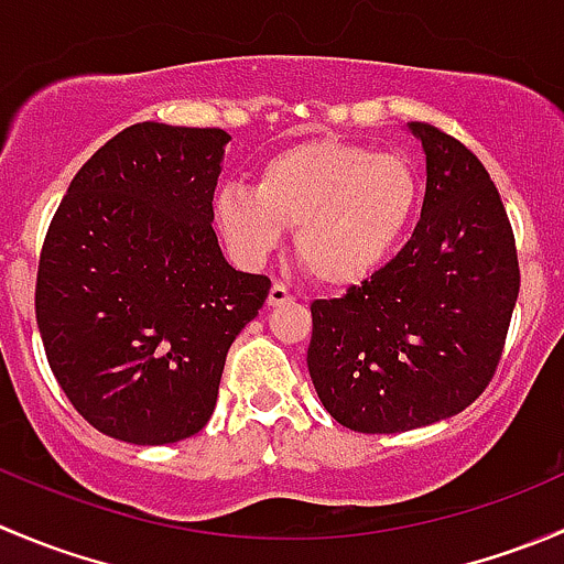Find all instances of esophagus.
<instances>
[{"mask_svg":"<svg viewBox=\"0 0 564 564\" xmlns=\"http://www.w3.org/2000/svg\"><path fill=\"white\" fill-rule=\"evenodd\" d=\"M289 300H292V292H289L283 283H272L270 294H267V305H272V308H275V305L289 303Z\"/></svg>","mask_w":564,"mask_h":564,"instance_id":"1","label":"esophagus"}]
</instances>
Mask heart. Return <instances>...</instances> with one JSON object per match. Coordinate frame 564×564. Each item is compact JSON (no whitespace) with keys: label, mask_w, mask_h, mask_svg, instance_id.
<instances>
[{"label":"heart","mask_w":564,"mask_h":564,"mask_svg":"<svg viewBox=\"0 0 564 564\" xmlns=\"http://www.w3.org/2000/svg\"><path fill=\"white\" fill-rule=\"evenodd\" d=\"M415 198L419 184L402 156L311 140L267 160L256 187L223 184L215 226L245 267L264 264L294 228V253L316 281L355 286L397 248Z\"/></svg>","instance_id":"b5f03b06"}]
</instances>
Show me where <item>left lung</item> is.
Masks as SVG:
<instances>
[{
	"instance_id": "left-lung-1",
	"label": "left lung",
	"mask_w": 564,
	"mask_h": 564,
	"mask_svg": "<svg viewBox=\"0 0 564 564\" xmlns=\"http://www.w3.org/2000/svg\"><path fill=\"white\" fill-rule=\"evenodd\" d=\"M413 237L369 281L314 300L308 371L327 413L358 433H404L466 410L499 366L521 286L516 239L482 162L430 123Z\"/></svg>"
}]
</instances>
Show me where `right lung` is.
<instances>
[{"label":"right lung","mask_w":564,"mask_h":564,"mask_svg":"<svg viewBox=\"0 0 564 564\" xmlns=\"http://www.w3.org/2000/svg\"><path fill=\"white\" fill-rule=\"evenodd\" d=\"M228 140L129 126L82 165L48 226L37 330L65 397L109 438L162 446L204 430L228 349L270 294L212 228Z\"/></svg>","instance_id":"right-lung-1"}]
</instances>
